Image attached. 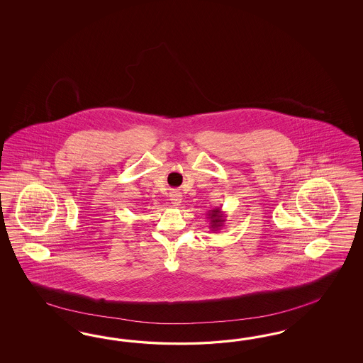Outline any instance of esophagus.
Listing matches in <instances>:
<instances>
[{
	"mask_svg": "<svg viewBox=\"0 0 363 363\" xmlns=\"http://www.w3.org/2000/svg\"><path fill=\"white\" fill-rule=\"evenodd\" d=\"M181 201H182V194H181V191H178V190H173V191L170 193V202H172V205H173V206H178V205L181 203Z\"/></svg>",
	"mask_w": 363,
	"mask_h": 363,
	"instance_id": "34e87169",
	"label": "esophagus"
}]
</instances>
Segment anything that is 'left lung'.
<instances>
[{
    "label": "left lung",
    "mask_w": 363,
    "mask_h": 363,
    "mask_svg": "<svg viewBox=\"0 0 363 363\" xmlns=\"http://www.w3.org/2000/svg\"><path fill=\"white\" fill-rule=\"evenodd\" d=\"M210 220V229L213 231L220 230V228L223 226V222H225V214L223 211L220 210V208H216V209L209 210L208 214H206Z\"/></svg>",
    "instance_id": "left-lung-1"
}]
</instances>
